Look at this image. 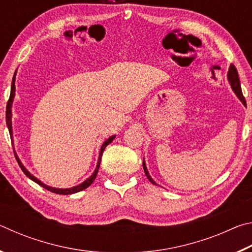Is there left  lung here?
Here are the masks:
<instances>
[{
  "instance_id": "8db88e82",
  "label": "left lung",
  "mask_w": 252,
  "mask_h": 252,
  "mask_svg": "<svg viewBox=\"0 0 252 252\" xmlns=\"http://www.w3.org/2000/svg\"><path fill=\"white\" fill-rule=\"evenodd\" d=\"M227 78H228V81H229L230 85H231V89H232V91L234 92V94H236V95L239 97V100H240V101L242 102V103H244V105H246V100H245L244 95H242L240 80H239V76H238V71H237V69H236V66H234L233 64H231V65H230V67H229ZM142 165H143L144 173H146V176H147V178L149 179V181H150V182L152 183V185L157 186V182H156L155 180H153L150 174H149V171H148L147 165H146V161H144V158H143Z\"/></svg>"
}]
</instances>
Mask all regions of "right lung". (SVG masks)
Instances as JSON below:
<instances>
[{
	"mask_svg": "<svg viewBox=\"0 0 252 252\" xmlns=\"http://www.w3.org/2000/svg\"><path fill=\"white\" fill-rule=\"evenodd\" d=\"M15 75H16V71H15V73H14V75H13V79H12L11 94H10V99H8V101H7V105H6V125H7L8 132H10L11 141H12V144H13V147H14V142H13V129H12V104H13L14 96H15ZM114 138H116V135L110 136V138L106 139L105 141L103 142V144H102V147H101V149H100V153H99V159H97V163H96V167H95L94 172H93V173L91 174V176L87 179V180H84L82 183H80V185L74 186V187H72V188H66V189H60V188L50 187V186L45 185V183L42 182L41 180H39V179H37L36 177H34L33 174H32L31 172H30L27 168L24 167V164L22 163V162H21L20 158L18 157V155H16V152H15L14 149H13V150H14V155H15V158H16V161H18V163H19V165H20L21 170H22L25 176L31 179L32 181L37 183V185L41 186V187H43L44 189L51 191V192H54V193H58V194H72V193L80 192V191L87 189V188L90 187V186L92 185V182L95 180L97 171H99V168H100L102 153H103V151H104V149L106 148V146H108L109 143H111V142L113 141Z\"/></svg>",
	"mask_w": 252,
	"mask_h": 252,
	"instance_id": "right-lung-1",
	"label": "right lung"
}]
</instances>
